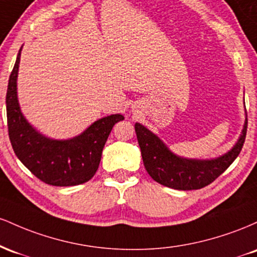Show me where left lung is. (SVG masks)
I'll return each instance as SVG.
<instances>
[{
    "label": "left lung",
    "mask_w": 257,
    "mask_h": 257,
    "mask_svg": "<svg viewBox=\"0 0 257 257\" xmlns=\"http://www.w3.org/2000/svg\"><path fill=\"white\" fill-rule=\"evenodd\" d=\"M247 118L234 146L225 155L211 159L180 157L169 150L155 133L140 123H135V132L141 150L144 166L150 176L158 184L174 190H199L217 179L238 157L246 137Z\"/></svg>",
    "instance_id": "1"
}]
</instances>
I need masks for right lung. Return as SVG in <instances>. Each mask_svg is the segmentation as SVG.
Returning <instances> with one entry per match:
<instances>
[{"label":"right lung","mask_w":257,"mask_h":257,"mask_svg":"<svg viewBox=\"0 0 257 257\" xmlns=\"http://www.w3.org/2000/svg\"><path fill=\"white\" fill-rule=\"evenodd\" d=\"M22 48L10 76L6 95L8 134L14 153L36 178L46 184H84L98 170L102 149L113 125L124 117L119 113L102 117L77 137L66 140H57L41 134L25 118L18 101L17 79Z\"/></svg>","instance_id":"obj_1"}]
</instances>
